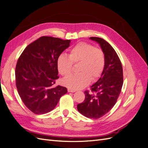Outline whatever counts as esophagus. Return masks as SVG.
I'll return each instance as SVG.
<instances>
[{
    "label": "esophagus",
    "mask_w": 148,
    "mask_h": 148,
    "mask_svg": "<svg viewBox=\"0 0 148 148\" xmlns=\"http://www.w3.org/2000/svg\"><path fill=\"white\" fill-rule=\"evenodd\" d=\"M76 91V90H73V89H71L70 88L68 89V92H75Z\"/></svg>",
    "instance_id": "34e87169"
}]
</instances>
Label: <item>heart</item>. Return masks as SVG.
<instances>
[{
	"mask_svg": "<svg viewBox=\"0 0 148 148\" xmlns=\"http://www.w3.org/2000/svg\"><path fill=\"white\" fill-rule=\"evenodd\" d=\"M73 64H79V73L65 78L62 83L66 87L77 90L88 86L91 80L95 82L100 78L106 64L104 53L101 49L90 44L79 42L70 49L69 57L61 54L57 60V69L64 77L72 72Z\"/></svg>",
	"mask_w": 148,
	"mask_h": 148,
	"instance_id": "heart-1",
	"label": "heart"
}]
</instances>
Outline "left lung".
Returning a JSON list of instances; mask_svg holds the SVG:
<instances>
[{
    "mask_svg": "<svg viewBox=\"0 0 148 148\" xmlns=\"http://www.w3.org/2000/svg\"><path fill=\"white\" fill-rule=\"evenodd\" d=\"M100 44L106 58L104 70L98 81L85 91V99L77 105V109L85 117L97 119L112 108L122 90L123 77L121 61L114 49L104 39L91 37Z\"/></svg>",
    "mask_w": 148,
    "mask_h": 148,
    "instance_id": "left-lung-1",
    "label": "left lung"
}]
</instances>
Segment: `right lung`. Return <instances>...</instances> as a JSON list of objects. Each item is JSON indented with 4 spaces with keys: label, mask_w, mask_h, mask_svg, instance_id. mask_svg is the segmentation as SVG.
Listing matches in <instances>:
<instances>
[{
    "label": "right lung",
    "mask_w": 148,
    "mask_h": 148,
    "mask_svg": "<svg viewBox=\"0 0 148 148\" xmlns=\"http://www.w3.org/2000/svg\"><path fill=\"white\" fill-rule=\"evenodd\" d=\"M70 40L42 36L29 44L21 53L15 69L16 86L27 108L44 114L55 108L67 89L53 87L58 76L57 60L69 47Z\"/></svg>",
    "instance_id": "right-lung-1"
}]
</instances>
